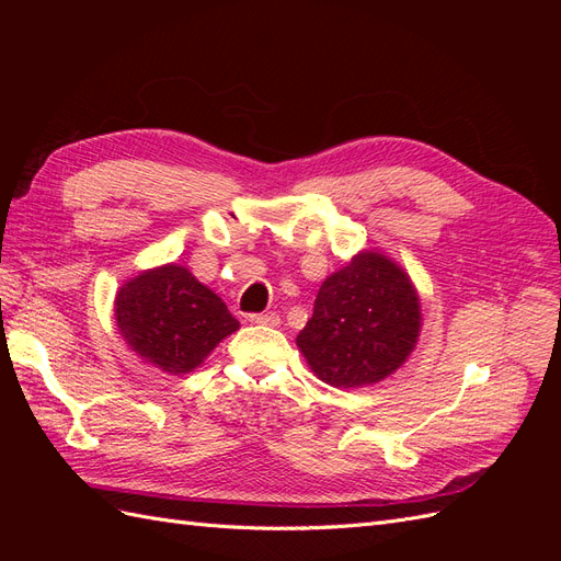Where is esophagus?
Here are the masks:
<instances>
[{
	"label": "esophagus",
	"instance_id": "34e87169",
	"mask_svg": "<svg viewBox=\"0 0 561 561\" xmlns=\"http://www.w3.org/2000/svg\"><path fill=\"white\" fill-rule=\"evenodd\" d=\"M248 318H250V322H257V325H271V328L280 325L278 313H250Z\"/></svg>",
	"mask_w": 561,
	"mask_h": 561
}]
</instances>
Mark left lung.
I'll list each match as a JSON object with an SVG mask.
<instances>
[{
    "mask_svg": "<svg viewBox=\"0 0 561 561\" xmlns=\"http://www.w3.org/2000/svg\"><path fill=\"white\" fill-rule=\"evenodd\" d=\"M421 330V301L407 271L363 250L320 285L297 346L320 381L371 386L410 358Z\"/></svg>",
    "mask_w": 561,
    "mask_h": 561,
    "instance_id": "left-lung-1",
    "label": "left lung"
}]
</instances>
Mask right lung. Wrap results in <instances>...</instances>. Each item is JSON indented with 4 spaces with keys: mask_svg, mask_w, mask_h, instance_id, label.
<instances>
[{
    "mask_svg": "<svg viewBox=\"0 0 561 561\" xmlns=\"http://www.w3.org/2000/svg\"><path fill=\"white\" fill-rule=\"evenodd\" d=\"M114 318L124 342L168 375L194 371L241 328L227 304L180 264H163L126 280L114 299Z\"/></svg>",
    "mask_w": 561,
    "mask_h": 561,
    "instance_id": "1",
    "label": "right lung"
}]
</instances>
